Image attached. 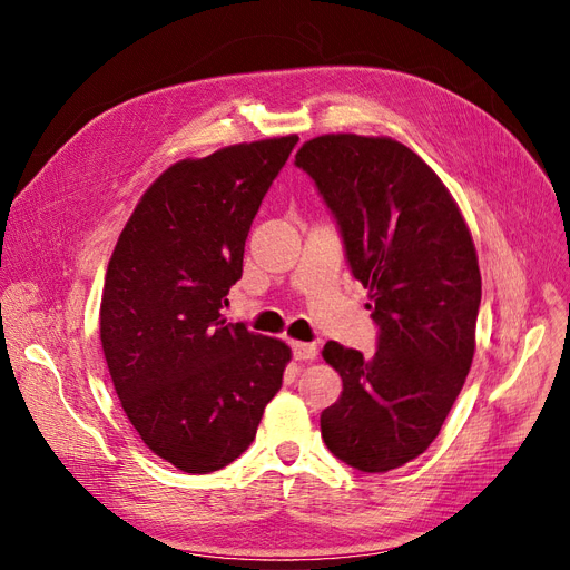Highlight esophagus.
<instances>
[{"label":"esophagus","mask_w":570,"mask_h":570,"mask_svg":"<svg viewBox=\"0 0 570 570\" xmlns=\"http://www.w3.org/2000/svg\"><path fill=\"white\" fill-rule=\"evenodd\" d=\"M292 354H295L297 361H312L318 356V347L306 342H292Z\"/></svg>","instance_id":"esophagus-1"}]
</instances>
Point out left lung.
Instances as JSON below:
<instances>
[{
    "instance_id": "1",
    "label": "left lung",
    "mask_w": 570,
    "mask_h": 570,
    "mask_svg": "<svg viewBox=\"0 0 570 570\" xmlns=\"http://www.w3.org/2000/svg\"><path fill=\"white\" fill-rule=\"evenodd\" d=\"M295 166L331 209L377 325L373 356L327 342L342 377L321 413L340 461L385 473L423 454L452 411L475 352L480 268L456 202L419 154L390 137L321 135Z\"/></svg>"
}]
</instances>
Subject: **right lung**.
<instances>
[{"mask_svg": "<svg viewBox=\"0 0 570 570\" xmlns=\"http://www.w3.org/2000/svg\"><path fill=\"white\" fill-rule=\"evenodd\" d=\"M297 135L178 161L135 206L111 254L99 335L116 394L149 450L212 473L252 444L289 347L220 316L245 239Z\"/></svg>", "mask_w": 570, "mask_h": 570, "instance_id": "right-lung-1", "label": "right lung"}]
</instances>
